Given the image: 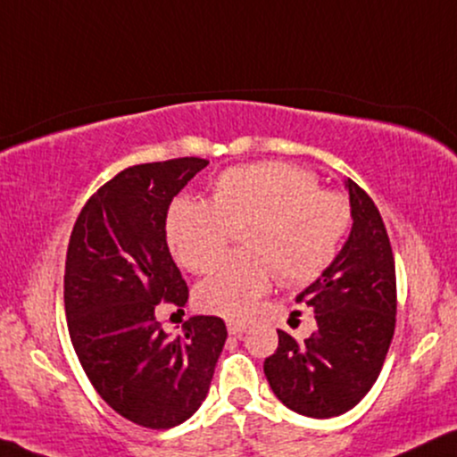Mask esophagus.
Wrapping results in <instances>:
<instances>
[{"label":"esophagus","mask_w":457,"mask_h":457,"mask_svg":"<svg viewBox=\"0 0 457 457\" xmlns=\"http://www.w3.org/2000/svg\"><path fill=\"white\" fill-rule=\"evenodd\" d=\"M227 328H228L230 335H241V332L247 330V324L245 322H239V320H228Z\"/></svg>","instance_id":"1"}]
</instances>
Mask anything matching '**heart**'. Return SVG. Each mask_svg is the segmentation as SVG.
<instances>
[{
	"instance_id": "heart-1",
	"label": "heart",
	"mask_w": 457,
	"mask_h": 457,
	"mask_svg": "<svg viewBox=\"0 0 457 457\" xmlns=\"http://www.w3.org/2000/svg\"><path fill=\"white\" fill-rule=\"evenodd\" d=\"M352 220L345 196L318 188V178L292 162L230 167L216 178L210 201L178 199L167 213V241L190 273H207L227 250L230 228L244 250L196 286L207 313L245 318L269 290L312 284L335 262Z\"/></svg>"
}]
</instances>
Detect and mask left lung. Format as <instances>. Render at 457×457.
<instances>
[{
	"mask_svg": "<svg viewBox=\"0 0 457 457\" xmlns=\"http://www.w3.org/2000/svg\"><path fill=\"white\" fill-rule=\"evenodd\" d=\"M352 233L335 262L296 296L318 328L305 341L278 330L264 375L286 407L307 418H337L373 387L396 328V269L381 213L347 178Z\"/></svg>",
	"mask_w": 457,
	"mask_h": 457,
	"instance_id": "obj_1",
	"label": "left lung"
}]
</instances>
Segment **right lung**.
Returning a JSON list of instances; mask_svg holds the SVG:
<instances>
[{
    "label": "right lung",
    "mask_w": 457,
    "mask_h": 457,
    "mask_svg": "<svg viewBox=\"0 0 457 457\" xmlns=\"http://www.w3.org/2000/svg\"><path fill=\"white\" fill-rule=\"evenodd\" d=\"M210 161L184 156L116 173L84 203L65 258L67 330L84 373L118 415L150 430L182 424L201 407L227 341L216 315L186 320L169 337L161 303L188 301L167 245L173 196Z\"/></svg>",
    "instance_id": "right-lung-1"
}]
</instances>
